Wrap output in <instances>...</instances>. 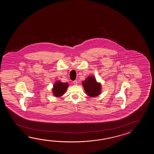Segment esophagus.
<instances>
[{
    "instance_id": "1",
    "label": "esophagus",
    "mask_w": 154,
    "mask_h": 154,
    "mask_svg": "<svg viewBox=\"0 0 154 154\" xmlns=\"http://www.w3.org/2000/svg\"><path fill=\"white\" fill-rule=\"evenodd\" d=\"M73 83H74V84H75V85H78V81L76 80H74V82H73Z\"/></svg>"
}]
</instances>
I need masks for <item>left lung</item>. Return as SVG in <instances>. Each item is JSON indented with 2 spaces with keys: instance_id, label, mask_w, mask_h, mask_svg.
<instances>
[{
  "instance_id": "1",
  "label": "left lung",
  "mask_w": 154,
  "mask_h": 154,
  "mask_svg": "<svg viewBox=\"0 0 154 154\" xmlns=\"http://www.w3.org/2000/svg\"><path fill=\"white\" fill-rule=\"evenodd\" d=\"M85 91L88 96L95 97L101 94V84L96 81L93 76H89L85 80L82 82Z\"/></svg>"
}]
</instances>
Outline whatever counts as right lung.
<instances>
[{"label": "right lung", "mask_w": 154, "mask_h": 154, "mask_svg": "<svg viewBox=\"0 0 154 154\" xmlns=\"http://www.w3.org/2000/svg\"><path fill=\"white\" fill-rule=\"evenodd\" d=\"M68 86V83L67 82H62L60 81L56 82L52 88L53 95L57 97L62 96L66 92Z\"/></svg>", "instance_id": "1"}]
</instances>
